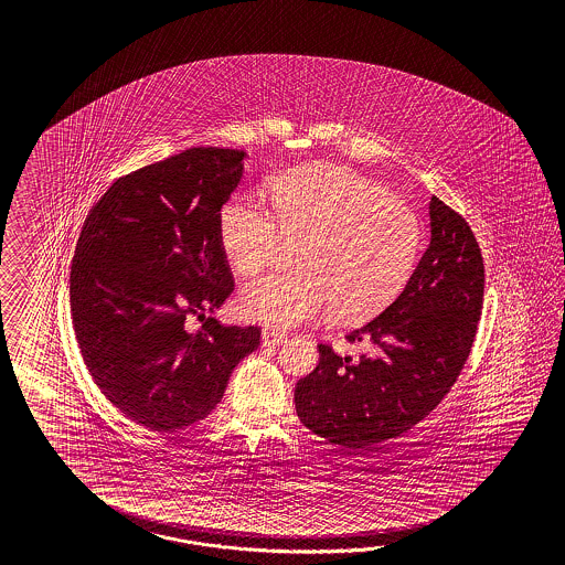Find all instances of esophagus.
Instances as JSON below:
<instances>
[{
    "label": "esophagus",
    "instance_id": "34e87169",
    "mask_svg": "<svg viewBox=\"0 0 565 565\" xmlns=\"http://www.w3.org/2000/svg\"><path fill=\"white\" fill-rule=\"evenodd\" d=\"M260 340H263V345H279V343L288 342V335L281 331H275V329H265Z\"/></svg>",
    "mask_w": 565,
    "mask_h": 565
}]
</instances>
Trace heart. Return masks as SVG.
Instances as JSON below:
<instances>
[{"label":"heart","mask_w":565,"mask_h":565,"mask_svg":"<svg viewBox=\"0 0 565 565\" xmlns=\"http://www.w3.org/2000/svg\"><path fill=\"white\" fill-rule=\"evenodd\" d=\"M274 213L255 196L230 199L220 213L223 253L239 275L271 265L284 242L298 244L291 274L246 286V321L291 329L331 307L342 321H362L387 307L408 284L423 244L411 206L356 171L308 166L271 184Z\"/></svg>","instance_id":"heart-1"}]
</instances>
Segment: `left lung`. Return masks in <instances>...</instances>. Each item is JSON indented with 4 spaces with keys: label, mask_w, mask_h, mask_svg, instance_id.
I'll return each mask as SVG.
<instances>
[{
    "label": "left lung",
    "mask_w": 565,
    "mask_h": 565,
    "mask_svg": "<svg viewBox=\"0 0 565 565\" xmlns=\"http://www.w3.org/2000/svg\"><path fill=\"white\" fill-rule=\"evenodd\" d=\"M430 242L404 291L371 323L345 335L359 359L319 345V364L294 390L305 427L352 451L399 437L433 411L468 360L477 335L484 265L454 209L428 205Z\"/></svg>",
    "instance_id": "8db88e82"
}]
</instances>
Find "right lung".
Instances as JSON below:
<instances>
[{"mask_svg": "<svg viewBox=\"0 0 565 565\" xmlns=\"http://www.w3.org/2000/svg\"><path fill=\"white\" fill-rule=\"evenodd\" d=\"M246 151L194 147L116 180L90 209L70 271L72 323L103 395L151 430L189 427L222 402L258 327L209 317L234 290L220 213Z\"/></svg>", "mask_w": 565, "mask_h": 565, "instance_id": "add662e5", "label": "right lung"}]
</instances>
